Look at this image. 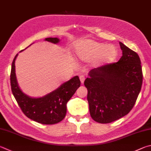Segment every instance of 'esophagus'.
Returning <instances> with one entry per match:
<instances>
[{"label": "esophagus", "mask_w": 151, "mask_h": 151, "mask_svg": "<svg viewBox=\"0 0 151 151\" xmlns=\"http://www.w3.org/2000/svg\"><path fill=\"white\" fill-rule=\"evenodd\" d=\"M79 78H80V81H81V83L83 84V83H84V80H85L84 76L83 75H81L80 76H79Z\"/></svg>", "instance_id": "34e87169"}]
</instances>
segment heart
I'll list each match as a JSON object with an SVG mask.
<instances>
[{"mask_svg":"<svg viewBox=\"0 0 151 151\" xmlns=\"http://www.w3.org/2000/svg\"><path fill=\"white\" fill-rule=\"evenodd\" d=\"M75 48L78 55L86 59L96 57L97 61L103 65L111 64L118 55V51L114 45H107L92 40H81L76 43Z\"/></svg>","mask_w":151,"mask_h":151,"instance_id":"obj_1","label":"heart"}]
</instances>
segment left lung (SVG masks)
<instances>
[{
	"label": "left lung",
	"instance_id": "8db88e82",
	"mask_svg": "<svg viewBox=\"0 0 151 151\" xmlns=\"http://www.w3.org/2000/svg\"><path fill=\"white\" fill-rule=\"evenodd\" d=\"M122 56L118 62L93 68L85 79L92 118L109 123L122 118L133 108L142 83L138 54L119 42Z\"/></svg>",
	"mask_w": 151,
	"mask_h": 151
}]
</instances>
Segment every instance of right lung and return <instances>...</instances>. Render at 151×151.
I'll list each match as a JSON object with an SVG mask.
<instances>
[{
    "label": "right lung",
    "mask_w": 151,
    "mask_h": 151,
    "mask_svg": "<svg viewBox=\"0 0 151 151\" xmlns=\"http://www.w3.org/2000/svg\"><path fill=\"white\" fill-rule=\"evenodd\" d=\"M44 40L54 44L60 42L57 37H48ZM18 55L16 54L12 63L10 84L12 94L22 111L28 118L42 124L52 125L62 121L66 116L67 102L81 86L78 76H74L42 97H31L24 93L19 87L15 70Z\"/></svg>",
    "instance_id": "add662e5"
}]
</instances>
